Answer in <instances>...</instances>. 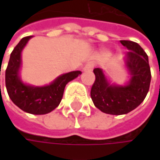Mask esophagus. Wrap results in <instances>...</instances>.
<instances>
[{
	"mask_svg": "<svg viewBox=\"0 0 160 160\" xmlns=\"http://www.w3.org/2000/svg\"><path fill=\"white\" fill-rule=\"evenodd\" d=\"M92 68H93V63L89 62V63H87V64L84 66V68H83V71H90V70H92Z\"/></svg>",
	"mask_w": 160,
	"mask_h": 160,
	"instance_id": "esophagus-1",
	"label": "esophagus"
}]
</instances>
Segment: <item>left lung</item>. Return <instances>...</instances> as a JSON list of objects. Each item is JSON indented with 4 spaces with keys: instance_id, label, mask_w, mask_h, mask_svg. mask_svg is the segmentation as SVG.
I'll return each mask as SVG.
<instances>
[{
    "instance_id": "obj_1",
    "label": "left lung",
    "mask_w": 160,
    "mask_h": 160,
    "mask_svg": "<svg viewBox=\"0 0 160 160\" xmlns=\"http://www.w3.org/2000/svg\"><path fill=\"white\" fill-rule=\"evenodd\" d=\"M129 51L124 62L130 79L125 85L109 83L102 68H94L95 81L92 86L91 98L103 113L124 115L129 113L143 102L147 95L151 74L149 58L143 49L132 41H120Z\"/></svg>"
}]
</instances>
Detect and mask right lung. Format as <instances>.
Listing matches in <instances>:
<instances>
[{
    "label": "right lung",
    "instance_id": "1",
    "mask_svg": "<svg viewBox=\"0 0 160 160\" xmlns=\"http://www.w3.org/2000/svg\"><path fill=\"white\" fill-rule=\"evenodd\" d=\"M31 37L22 38L12 51L5 72V83L10 100L20 109L27 113L44 115L58 107L63 97L66 84L77 78L82 72L77 70L63 74L44 86L24 83L19 76L21 53Z\"/></svg>",
    "mask_w": 160,
    "mask_h": 160
}]
</instances>
